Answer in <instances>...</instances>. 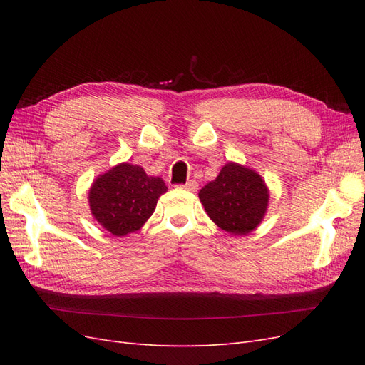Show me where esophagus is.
<instances>
[{
  "label": "esophagus",
  "instance_id": "obj_1",
  "mask_svg": "<svg viewBox=\"0 0 365 365\" xmlns=\"http://www.w3.org/2000/svg\"><path fill=\"white\" fill-rule=\"evenodd\" d=\"M178 187H180V189H184V190L195 192L197 189V182L195 180H190V181H187L185 184H180Z\"/></svg>",
  "mask_w": 365,
  "mask_h": 365
}]
</instances>
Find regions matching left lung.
<instances>
[{
	"instance_id": "left-lung-1",
	"label": "left lung",
	"mask_w": 365,
	"mask_h": 365,
	"mask_svg": "<svg viewBox=\"0 0 365 365\" xmlns=\"http://www.w3.org/2000/svg\"><path fill=\"white\" fill-rule=\"evenodd\" d=\"M268 197L260 175L235 163L225 164L217 178L200 192V200L213 222L236 236L248 235L260 224Z\"/></svg>"
}]
</instances>
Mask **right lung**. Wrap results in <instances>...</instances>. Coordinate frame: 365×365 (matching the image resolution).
<instances>
[{"mask_svg": "<svg viewBox=\"0 0 365 365\" xmlns=\"http://www.w3.org/2000/svg\"><path fill=\"white\" fill-rule=\"evenodd\" d=\"M165 190L161 178L148 176L140 165L118 164L94 181L91 213L109 233L126 236L146 222Z\"/></svg>", "mask_w": 365, "mask_h": 365, "instance_id": "obj_1", "label": "right lung"}]
</instances>
